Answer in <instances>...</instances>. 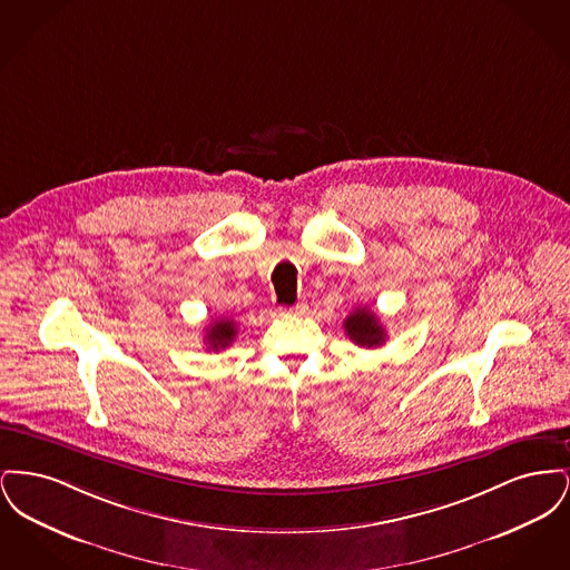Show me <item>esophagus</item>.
Masks as SVG:
<instances>
[{"label":"esophagus","instance_id":"esophagus-1","mask_svg":"<svg viewBox=\"0 0 570 570\" xmlns=\"http://www.w3.org/2000/svg\"><path fill=\"white\" fill-rule=\"evenodd\" d=\"M305 312H307V303H303V301H297L291 309H286V314H295V316H301Z\"/></svg>","mask_w":570,"mask_h":570}]
</instances>
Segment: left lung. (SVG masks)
Masks as SVG:
<instances>
[{"mask_svg": "<svg viewBox=\"0 0 570 570\" xmlns=\"http://www.w3.org/2000/svg\"><path fill=\"white\" fill-rule=\"evenodd\" d=\"M344 331L361 348H379L386 340V331L380 325L379 316L367 307H356L344 321Z\"/></svg>", "mask_w": 570, "mask_h": 570, "instance_id": "1", "label": "left lung"}]
</instances>
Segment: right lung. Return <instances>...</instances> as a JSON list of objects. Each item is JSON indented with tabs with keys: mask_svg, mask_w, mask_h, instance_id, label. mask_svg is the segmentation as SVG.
<instances>
[{
	"mask_svg": "<svg viewBox=\"0 0 570 570\" xmlns=\"http://www.w3.org/2000/svg\"><path fill=\"white\" fill-rule=\"evenodd\" d=\"M235 335H237V323L233 318H217L216 323L207 326L205 340H207V346L217 353L228 348Z\"/></svg>",
	"mask_w": 570,
	"mask_h": 570,
	"instance_id": "add662e5",
	"label": "right lung"
}]
</instances>
